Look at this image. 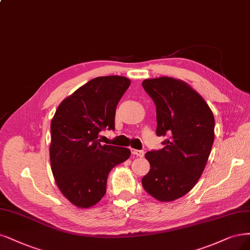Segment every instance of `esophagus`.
Instances as JSON below:
<instances>
[{
  "mask_svg": "<svg viewBox=\"0 0 250 250\" xmlns=\"http://www.w3.org/2000/svg\"><path fill=\"white\" fill-rule=\"evenodd\" d=\"M131 153H132V155H134V156H137V157H143L145 155V152L143 150L131 149Z\"/></svg>",
  "mask_w": 250,
  "mask_h": 250,
  "instance_id": "obj_1",
  "label": "esophagus"
}]
</instances>
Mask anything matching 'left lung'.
<instances>
[{
    "instance_id": "left-lung-1",
    "label": "left lung",
    "mask_w": 250,
    "mask_h": 250,
    "mask_svg": "<svg viewBox=\"0 0 250 250\" xmlns=\"http://www.w3.org/2000/svg\"><path fill=\"white\" fill-rule=\"evenodd\" d=\"M142 84L156 105V134L167 136L165 148L146 153L151 168L142 184L156 200L170 202L190 191L202 176L214 142V116L182 81L163 76Z\"/></svg>"
}]
</instances>
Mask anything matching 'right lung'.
<instances>
[{
  "label": "right lung",
  "instance_id": "1",
  "mask_svg": "<svg viewBox=\"0 0 250 250\" xmlns=\"http://www.w3.org/2000/svg\"><path fill=\"white\" fill-rule=\"evenodd\" d=\"M130 81L99 76L64 99L51 120L49 158L60 190L76 207L89 208L106 192L107 176L130 150L101 145L102 130H115L116 108Z\"/></svg>",
  "mask_w": 250,
  "mask_h": 250
}]
</instances>
